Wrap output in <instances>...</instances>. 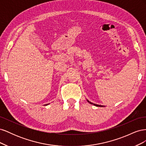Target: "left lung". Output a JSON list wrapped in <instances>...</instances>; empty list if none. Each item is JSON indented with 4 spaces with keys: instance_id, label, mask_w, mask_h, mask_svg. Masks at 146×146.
<instances>
[{
    "instance_id": "8db88e82",
    "label": "left lung",
    "mask_w": 146,
    "mask_h": 146,
    "mask_svg": "<svg viewBox=\"0 0 146 146\" xmlns=\"http://www.w3.org/2000/svg\"><path fill=\"white\" fill-rule=\"evenodd\" d=\"M87 101L88 102H89L90 104H92V105H95V106H96V107H105V106H104V105H98V104H93V103H92V102H90L89 100H87Z\"/></svg>"
}]
</instances>
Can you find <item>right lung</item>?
Listing matches in <instances>:
<instances>
[{
    "label": "right lung",
    "mask_w": 146,
    "mask_h": 146,
    "mask_svg": "<svg viewBox=\"0 0 146 146\" xmlns=\"http://www.w3.org/2000/svg\"><path fill=\"white\" fill-rule=\"evenodd\" d=\"M48 104H46V105H48Z\"/></svg>",
    "instance_id": "1"
}]
</instances>
